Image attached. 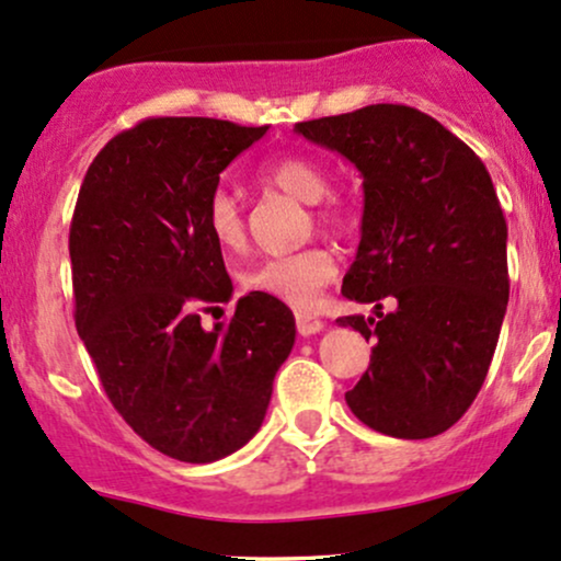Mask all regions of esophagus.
<instances>
[{
	"instance_id": "obj_1",
	"label": "esophagus",
	"mask_w": 561,
	"mask_h": 561,
	"mask_svg": "<svg viewBox=\"0 0 561 561\" xmlns=\"http://www.w3.org/2000/svg\"><path fill=\"white\" fill-rule=\"evenodd\" d=\"M297 331L301 333V336H312V333L323 331V320H320L318 314L299 312V314H297Z\"/></svg>"
}]
</instances>
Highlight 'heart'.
I'll list each match as a JSON object with an SVG mask.
<instances>
[{
    "instance_id": "b5f03b06",
    "label": "heart",
    "mask_w": 561,
    "mask_h": 561,
    "mask_svg": "<svg viewBox=\"0 0 561 561\" xmlns=\"http://www.w3.org/2000/svg\"><path fill=\"white\" fill-rule=\"evenodd\" d=\"M262 178L305 204H318L329 193V174L310 156H283L262 169ZM318 217L325 228L336 232L352 228V209L342 198H331L329 204L320 206ZM206 230L219 249L243 251L247 247V219H243L241 204L230 191L219 187L211 193L209 204H206ZM333 275H336V262H333L331 251L323 247H307L291 251V254L267 256L254 264L243 273V286L288 307H297V310H310L320 288L329 286Z\"/></svg>"
}]
</instances>
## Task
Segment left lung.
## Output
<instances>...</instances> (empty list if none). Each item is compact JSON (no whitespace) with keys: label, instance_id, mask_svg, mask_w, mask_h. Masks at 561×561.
<instances>
[{"label":"left lung","instance_id":"1","mask_svg":"<svg viewBox=\"0 0 561 561\" xmlns=\"http://www.w3.org/2000/svg\"><path fill=\"white\" fill-rule=\"evenodd\" d=\"M363 178L360 247L342 294L374 339L350 411L370 430L426 439L450 430L480 392L508 305L506 219L480 156L408 105H365L294 127ZM383 300L393 301L383 311Z\"/></svg>","mask_w":561,"mask_h":561}]
</instances>
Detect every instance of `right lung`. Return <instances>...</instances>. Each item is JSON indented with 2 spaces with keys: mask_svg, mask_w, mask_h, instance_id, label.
Segmentation results:
<instances>
[{
  "mask_svg": "<svg viewBox=\"0 0 561 561\" xmlns=\"http://www.w3.org/2000/svg\"><path fill=\"white\" fill-rule=\"evenodd\" d=\"M267 127L145 118L94 156L71 219L77 331L122 419L187 463L230 456L260 432L297 323L251 291L228 323L232 283L206 230L219 174Z\"/></svg>",
  "mask_w": 561,
  "mask_h": 561,
  "instance_id": "add662e5",
  "label": "right lung"
}]
</instances>
